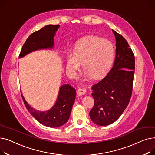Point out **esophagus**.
Segmentation results:
<instances>
[{"instance_id": "esophagus-1", "label": "esophagus", "mask_w": 155, "mask_h": 155, "mask_svg": "<svg viewBox=\"0 0 155 155\" xmlns=\"http://www.w3.org/2000/svg\"><path fill=\"white\" fill-rule=\"evenodd\" d=\"M86 93V89L84 88H80L78 89L77 91V94L80 96L83 95L84 94H85Z\"/></svg>"}]
</instances>
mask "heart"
Returning a JSON list of instances; mask_svg holds the SVG:
<instances>
[{
  "label": "heart",
  "instance_id": "obj_1",
  "mask_svg": "<svg viewBox=\"0 0 155 155\" xmlns=\"http://www.w3.org/2000/svg\"><path fill=\"white\" fill-rule=\"evenodd\" d=\"M114 53L109 41L94 36L85 37L76 43L73 51L68 53L67 71L70 77H75L83 61L86 75L100 78L110 69Z\"/></svg>",
  "mask_w": 155,
  "mask_h": 155
}]
</instances>
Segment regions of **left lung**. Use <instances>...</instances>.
I'll use <instances>...</instances> for the list:
<instances>
[{
    "label": "left lung",
    "mask_w": 155,
    "mask_h": 155,
    "mask_svg": "<svg viewBox=\"0 0 155 155\" xmlns=\"http://www.w3.org/2000/svg\"><path fill=\"white\" fill-rule=\"evenodd\" d=\"M116 58L107 75L92 87L94 105L89 113L94 123L107 126L116 121L131 99L135 70L131 48L124 37L114 30Z\"/></svg>",
    "instance_id": "8db88e82"
}]
</instances>
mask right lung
Listing matches in <instances>:
<instances>
[{
  "instance_id": "right-lung-1",
  "label": "right lung",
  "mask_w": 155,
  "mask_h": 155,
  "mask_svg": "<svg viewBox=\"0 0 155 155\" xmlns=\"http://www.w3.org/2000/svg\"><path fill=\"white\" fill-rule=\"evenodd\" d=\"M60 25H47L32 33L22 46L19 58L29 53L42 49H52L54 46V37ZM22 98L28 110L39 123L50 127H58L68 121L76 96L75 89L70 84L60 87L53 107L47 111L41 112L31 107L24 98Z\"/></svg>"
}]
</instances>
